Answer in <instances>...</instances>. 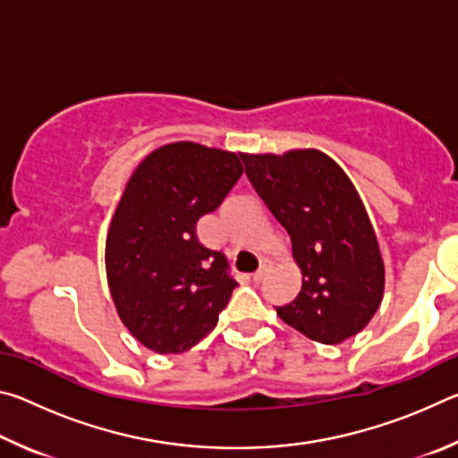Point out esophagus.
I'll return each mask as SVG.
<instances>
[{
	"label": "esophagus",
	"mask_w": 458,
	"mask_h": 458,
	"mask_svg": "<svg viewBox=\"0 0 458 458\" xmlns=\"http://www.w3.org/2000/svg\"><path fill=\"white\" fill-rule=\"evenodd\" d=\"M267 270H268V262H267V260H262L260 268L257 270V273L252 275V281H254V283H262V281H265V276H267Z\"/></svg>",
	"instance_id": "1"
}]
</instances>
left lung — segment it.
<instances>
[{"mask_svg": "<svg viewBox=\"0 0 458 458\" xmlns=\"http://www.w3.org/2000/svg\"><path fill=\"white\" fill-rule=\"evenodd\" d=\"M252 188L289 232L303 286L276 315L325 345L353 337L384 294V260L358 190L329 155H242Z\"/></svg>", "mask_w": 458, "mask_h": 458, "instance_id": "obj_1", "label": "left lung"}]
</instances>
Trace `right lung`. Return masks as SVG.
<instances>
[{
	"mask_svg": "<svg viewBox=\"0 0 458 458\" xmlns=\"http://www.w3.org/2000/svg\"><path fill=\"white\" fill-rule=\"evenodd\" d=\"M242 155L169 143L139 164L106 236V281L125 327L147 350L182 353L210 333L236 281L196 236L242 175Z\"/></svg>",
	"mask_w": 458,
	"mask_h": 458,
	"instance_id": "1",
	"label": "right lung"
}]
</instances>
